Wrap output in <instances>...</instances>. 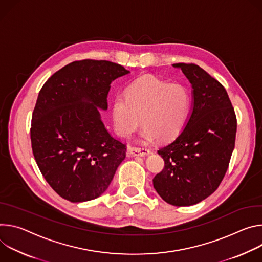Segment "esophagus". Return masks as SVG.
<instances>
[{"mask_svg": "<svg viewBox=\"0 0 262 262\" xmlns=\"http://www.w3.org/2000/svg\"><path fill=\"white\" fill-rule=\"evenodd\" d=\"M128 152L131 156H144V155H149L151 154V150L147 148H138V147H133L129 146L128 147Z\"/></svg>", "mask_w": 262, "mask_h": 262, "instance_id": "obj_1", "label": "esophagus"}]
</instances>
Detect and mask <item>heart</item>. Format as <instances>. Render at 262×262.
Segmentation results:
<instances>
[{"mask_svg": "<svg viewBox=\"0 0 262 262\" xmlns=\"http://www.w3.org/2000/svg\"><path fill=\"white\" fill-rule=\"evenodd\" d=\"M190 96L180 83L169 84L153 75L134 80L126 90L125 98L116 97L112 106L116 133L130 136L141 120L144 141L157 138L164 142L176 137L188 114Z\"/></svg>", "mask_w": 262, "mask_h": 262, "instance_id": "b5f03b06", "label": "heart"}]
</instances>
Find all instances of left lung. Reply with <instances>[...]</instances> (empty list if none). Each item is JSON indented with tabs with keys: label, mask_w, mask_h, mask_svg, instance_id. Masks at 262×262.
<instances>
[{
	"label": "left lung",
	"mask_w": 262,
	"mask_h": 262,
	"mask_svg": "<svg viewBox=\"0 0 262 262\" xmlns=\"http://www.w3.org/2000/svg\"><path fill=\"white\" fill-rule=\"evenodd\" d=\"M192 85L193 107L184 129L158 150L163 169L153 179L170 205L190 206L213 193L224 179L235 146L234 108L225 87L193 63H175Z\"/></svg>",
	"instance_id": "8db88e82"
}]
</instances>
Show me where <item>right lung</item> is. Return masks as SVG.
<instances>
[{"mask_svg": "<svg viewBox=\"0 0 262 262\" xmlns=\"http://www.w3.org/2000/svg\"><path fill=\"white\" fill-rule=\"evenodd\" d=\"M121 64L84 59L53 74L41 87L32 113L31 144L43 178L73 203L100 196L126 157V143L101 121L111 82L127 75Z\"/></svg>", "mask_w": 262, "mask_h": 262, "instance_id": "add662e5", "label": "right lung"}]
</instances>
